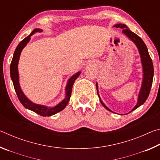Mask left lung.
Masks as SVG:
<instances>
[{
    "instance_id": "obj_1",
    "label": "left lung",
    "mask_w": 160,
    "mask_h": 160,
    "mask_svg": "<svg viewBox=\"0 0 160 160\" xmlns=\"http://www.w3.org/2000/svg\"><path fill=\"white\" fill-rule=\"evenodd\" d=\"M115 28H123V33L125 34L127 37H128L130 39H131L135 45L137 46L138 48L139 52L140 54V57H141V61L143 67V80L142 84V88L140 90L138 100L137 104L135 105V107L132 109L131 112L136 109L137 108H138L140 106H141L142 104H144L145 102L147 100L148 97L150 94V92L151 90V87L152 85V80H153V75H154V68H153V63L152 61V59L150 56V54L148 53L147 47H146L144 42L142 41V39L139 36H138L136 34H135L134 32H131L128 28L126 25L123 24H118L116 25ZM97 87V94L99 96L98 90H97V84H96ZM99 100L101 102L102 104L104 106V107L106 108L107 110H109V112H113L112 111H111L109 108H108L104 103L102 102L101 99L99 97Z\"/></svg>"
}]
</instances>
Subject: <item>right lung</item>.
<instances>
[{"instance_id": "obj_1", "label": "right lung", "mask_w": 160, "mask_h": 160, "mask_svg": "<svg viewBox=\"0 0 160 160\" xmlns=\"http://www.w3.org/2000/svg\"><path fill=\"white\" fill-rule=\"evenodd\" d=\"M42 32V30L40 29H34L29 36L25 37V39H24L22 41H21L20 42V44L18 45V47L16 48V49L14 52V55H13L11 63H10V77H11V79L12 80L15 92L17 94L18 99L21 102V104H22L26 109L31 110L32 112L37 113L42 116H50L53 114H56V113H58L59 112H61V111L63 110L64 108L66 107L68 103L69 102L70 97L71 96L72 85H73L75 80L77 79L78 76H79V75L80 74V72H77L76 74L74 75L73 76H72L70 78L66 88V98H65L63 101L60 103V104H58L57 106L52 108L46 107L44 106H42V105L34 104V103H32V102L29 101L28 98H27L25 94H23L22 91L21 90L20 85H19L18 64L19 58H20L21 51L22 50V48L25 47L26 44H28V42L29 41V39H30V37L32 34H34L35 32Z\"/></svg>"}]
</instances>
